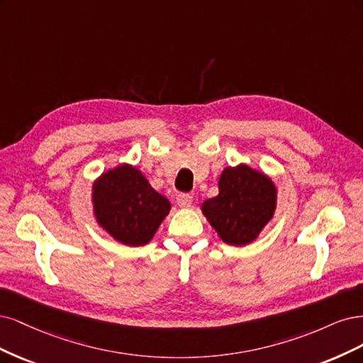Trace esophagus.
<instances>
[{"label":"esophagus","instance_id":"34e87169","mask_svg":"<svg viewBox=\"0 0 363 363\" xmlns=\"http://www.w3.org/2000/svg\"><path fill=\"white\" fill-rule=\"evenodd\" d=\"M178 205L181 208H184V209L191 208V205H193V196H190V194H179L178 196Z\"/></svg>","mask_w":363,"mask_h":363}]
</instances>
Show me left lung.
<instances>
[{"mask_svg": "<svg viewBox=\"0 0 363 363\" xmlns=\"http://www.w3.org/2000/svg\"><path fill=\"white\" fill-rule=\"evenodd\" d=\"M218 194L201 206L218 238L229 245H247L259 237L277 208V186L267 173L244 162L223 169Z\"/></svg>", "mask_w": 363, "mask_h": 363, "instance_id": "obj_1", "label": "left lung"}]
</instances>
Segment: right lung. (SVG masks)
Masks as SVG:
<instances>
[{
  "instance_id": "add662e5",
  "label": "right lung",
  "mask_w": 363,
  "mask_h": 363,
  "mask_svg": "<svg viewBox=\"0 0 363 363\" xmlns=\"http://www.w3.org/2000/svg\"><path fill=\"white\" fill-rule=\"evenodd\" d=\"M93 217L121 244L140 247L157 233L169 213V199L152 189L138 167L122 162L91 184Z\"/></svg>"
}]
</instances>
